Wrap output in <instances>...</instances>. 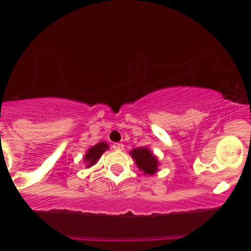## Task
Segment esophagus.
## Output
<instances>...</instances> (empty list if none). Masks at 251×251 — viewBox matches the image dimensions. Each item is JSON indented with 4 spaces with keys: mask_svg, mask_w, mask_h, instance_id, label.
Returning <instances> with one entry per match:
<instances>
[{
    "mask_svg": "<svg viewBox=\"0 0 251 251\" xmlns=\"http://www.w3.org/2000/svg\"><path fill=\"white\" fill-rule=\"evenodd\" d=\"M113 149H114V150H123L124 149V144L123 143H114V144H113Z\"/></svg>",
    "mask_w": 251,
    "mask_h": 251,
    "instance_id": "1",
    "label": "esophagus"
}]
</instances>
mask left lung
<instances>
[{
    "label": "left lung",
    "instance_id": "8db88e82",
    "mask_svg": "<svg viewBox=\"0 0 251 251\" xmlns=\"http://www.w3.org/2000/svg\"><path fill=\"white\" fill-rule=\"evenodd\" d=\"M131 156L136 161L139 170L146 174H154L157 171V159L147 148H138L131 151Z\"/></svg>",
    "mask_w": 251,
    "mask_h": 251
}]
</instances>
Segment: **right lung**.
<instances>
[{"label": "right lung", "instance_id": "add662e5", "mask_svg": "<svg viewBox=\"0 0 251 251\" xmlns=\"http://www.w3.org/2000/svg\"><path fill=\"white\" fill-rule=\"evenodd\" d=\"M107 149H108V146L107 143H104V142H102V143H99L96 144V146L90 148V149L88 150V152H86L85 156H84L85 157V161L88 162V167H90V166L94 165V163L101 157V155L103 154Z\"/></svg>", "mask_w": 251, "mask_h": 251}]
</instances>
